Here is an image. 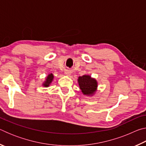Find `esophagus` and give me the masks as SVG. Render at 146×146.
Instances as JSON below:
<instances>
[{
  "label": "esophagus",
  "mask_w": 146,
  "mask_h": 146,
  "mask_svg": "<svg viewBox=\"0 0 146 146\" xmlns=\"http://www.w3.org/2000/svg\"><path fill=\"white\" fill-rule=\"evenodd\" d=\"M66 75H71V73H70V71H66Z\"/></svg>",
  "instance_id": "1"
}]
</instances>
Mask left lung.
Returning <instances> with one entry per match:
<instances>
[{"label": "left lung", "mask_w": 146, "mask_h": 146, "mask_svg": "<svg viewBox=\"0 0 146 146\" xmlns=\"http://www.w3.org/2000/svg\"><path fill=\"white\" fill-rule=\"evenodd\" d=\"M78 82L80 89L84 95L92 96L97 90V81L90 75H84L79 76Z\"/></svg>", "instance_id": "8db88e82"}]
</instances>
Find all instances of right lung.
<instances>
[{"instance_id": "obj_1", "label": "right lung", "mask_w": 146, "mask_h": 146, "mask_svg": "<svg viewBox=\"0 0 146 146\" xmlns=\"http://www.w3.org/2000/svg\"><path fill=\"white\" fill-rule=\"evenodd\" d=\"M53 78H54V76H53V75L52 73L49 74L48 76L46 77V80L44 81V82L43 83L44 87H48V86L50 85V84L52 82Z\"/></svg>"}]
</instances>
